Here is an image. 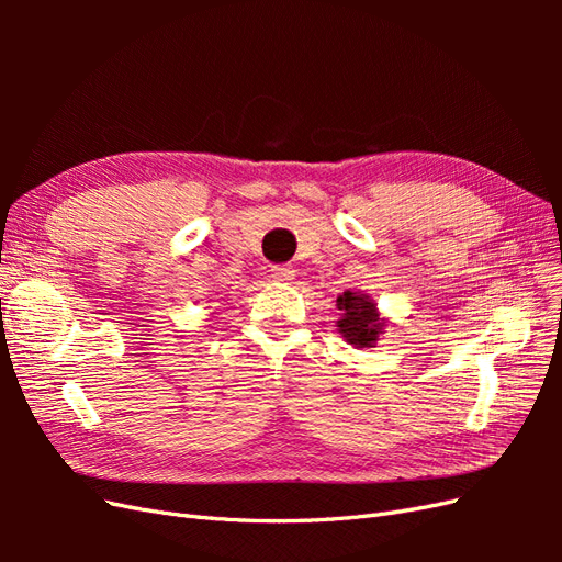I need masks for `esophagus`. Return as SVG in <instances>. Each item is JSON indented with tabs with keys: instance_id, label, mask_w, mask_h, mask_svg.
<instances>
[{
	"instance_id": "esophagus-1",
	"label": "esophagus",
	"mask_w": 562,
	"mask_h": 562,
	"mask_svg": "<svg viewBox=\"0 0 562 562\" xmlns=\"http://www.w3.org/2000/svg\"><path fill=\"white\" fill-rule=\"evenodd\" d=\"M271 279L279 281V283H291L295 279L293 265H274V267H271Z\"/></svg>"
}]
</instances>
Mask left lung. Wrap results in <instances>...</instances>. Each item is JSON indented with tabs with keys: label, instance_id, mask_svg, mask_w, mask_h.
<instances>
[{
	"label": "left lung",
	"instance_id": "1",
	"mask_svg": "<svg viewBox=\"0 0 562 562\" xmlns=\"http://www.w3.org/2000/svg\"><path fill=\"white\" fill-rule=\"evenodd\" d=\"M337 310H342V318L337 321V328L347 342L353 347H372V342L382 333V321L368 295L347 291L337 297Z\"/></svg>",
	"mask_w": 562,
	"mask_h": 562
}]
</instances>
